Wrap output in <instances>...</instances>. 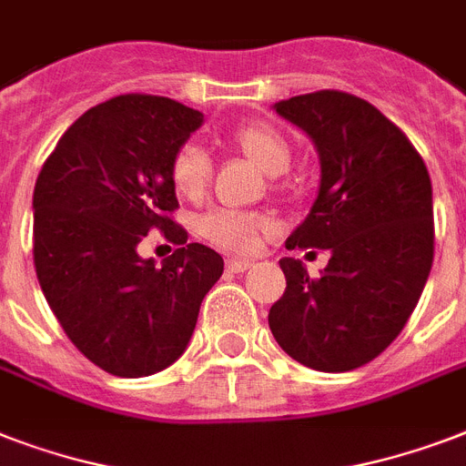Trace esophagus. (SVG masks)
<instances>
[{
  "instance_id": "esophagus-1",
  "label": "esophagus",
  "mask_w": 466,
  "mask_h": 466,
  "mask_svg": "<svg viewBox=\"0 0 466 466\" xmlns=\"http://www.w3.org/2000/svg\"><path fill=\"white\" fill-rule=\"evenodd\" d=\"M254 266V261H248V258H229L227 261V268L232 270V273H244Z\"/></svg>"
}]
</instances>
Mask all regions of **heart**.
<instances>
[{
	"instance_id": "heart-1",
	"label": "heart",
	"mask_w": 466,
	"mask_h": 466,
	"mask_svg": "<svg viewBox=\"0 0 466 466\" xmlns=\"http://www.w3.org/2000/svg\"><path fill=\"white\" fill-rule=\"evenodd\" d=\"M234 142L241 152L254 159L270 176L288 171L292 159L290 145L276 127L266 123H248L234 133ZM212 176L210 155L198 142H186L171 159V183L186 198H198L208 188ZM270 227V219L261 212L232 210V208H212L198 219V232L215 247L225 251H254L258 247L261 232Z\"/></svg>"
}]
</instances>
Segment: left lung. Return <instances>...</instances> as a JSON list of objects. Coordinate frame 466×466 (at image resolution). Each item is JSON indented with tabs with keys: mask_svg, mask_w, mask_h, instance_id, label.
Listing matches in <instances>:
<instances>
[{
	"mask_svg": "<svg viewBox=\"0 0 466 466\" xmlns=\"http://www.w3.org/2000/svg\"><path fill=\"white\" fill-rule=\"evenodd\" d=\"M305 130L321 164L317 200L288 248H329L309 278L280 258L288 288L268 311L278 346L319 372H348L397 339L433 266V186L409 137L375 106L346 91L278 101Z\"/></svg>",
	"mask_w": 466,
	"mask_h": 466,
	"instance_id": "obj_1",
	"label": "left lung"
}]
</instances>
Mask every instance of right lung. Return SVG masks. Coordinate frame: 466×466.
I'll list each match as a JSON object with an SVG mask.
<instances>
[{"instance_id": "right-lung-1", "label": "right lung", "mask_w": 466, "mask_h": 466, "mask_svg": "<svg viewBox=\"0 0 466 466\" xmlns=\"http://www.w3.org/2000/svg\"><path fill=\"white\" fill-rule=\"evenodd\" d=\"M203 113L126 94L79 116L33 190V263L69 340L106 372L147 377L178 360L225 261L171 219V159ZM161 228L179 244L162 262L137 244Z\"/></svg>"}]
</instances>
